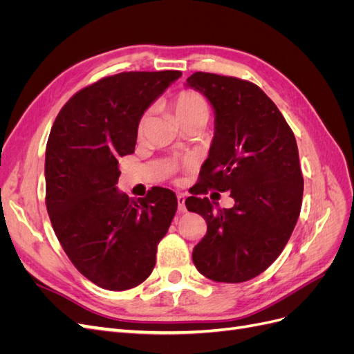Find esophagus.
I'll return each mask as SVG.
<instances>
[{"instance_id":"1","label":"esophagus","mask_w":354,"mask_h":354,"mask_svg":"<svg viewBox=\"0 0 354 354\" xmlns=\"http://www.w3.org/2000/svg\"><path fill=\"white\" fill-rule=\"evenodd\" d=\"M186 198H185V195H177V203H178V211L180 212H186L187 209H186Z\"/></svg>"}]
</instances>
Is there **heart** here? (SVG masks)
<instances>
[{
  "mask_svg": "<svg viewBox=\"0 0 354 354\" xmlns=\"http://www.w3.org/2000/svg\"><path fill=\"white\" fill-rule=\"evenodd\" d=\"M173 108H174L177 118L181 122H183V125L190 121H195V120L208 121V116H209L208 102L196 90L187 88V90L178 91L173 99ZM149 116H151V112H145L140 116V120H138V124H137V136L138 137H143L147 122H149Z\"/></svg>",
  "mask_w": 354,
  "mask_h": 354,
  "instance_id": "1",
  "label": "heart"
}]
</instances>
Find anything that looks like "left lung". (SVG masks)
<instances>
[{"instance_id": "1", "label": "left lung", "mask_w": 354, "mask_h": 354, "mask_svg": "<svg viewBox=\"0 0 354 354\" xmlns=\"http://www.w3.org/2000/svg\"><path fill=\"white\" fill-rule=\"evenodd\" d=\"M187 85L216 111V136L199 180L186 199L207 221L194 248L196 269L226 283L250 281L283 251L301 211L304 180L291 127L259 85L195 72ZM229 191L232 209L214 212L203 194Z\"/></svg>"}]
</instances>
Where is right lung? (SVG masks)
<instances>
[{
	"instance_id": "obj_1",
	"label": "right lung",
	"mask_w": 354,
	"mask_h": 354,
	"mask_svg": "<svg viewBox=\"0 0 354 354\" xmlns=\"http://www.w3.org/2000/svg\"><path fill=\"white\" fill-rule=\"evenodd\" d=\"M180 71L121 72L75 93L56 116L46 151V205L72 264L88 281L125 291L151 276L177 211L173 190L130 199L116 189L118 160L134 152L143 112Z\"/></svg>"
}]
</instances>
